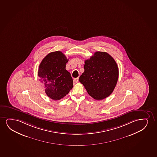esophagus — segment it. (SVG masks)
I'll return each mask as SVG.
<instances>
[{"label": "esophagus", "mask_w": 157, "mask_h": 157, "mask_svg": "<svg viewBox=\"0 0 157 157\" xmlns=\"http://www.w3.org/2000/svg\"><path fill=\"white\" fill-rule=\"evenodd\" d=\"M79 81V78H75V79H73V82H75V83H77Z\"/></svg>", "instance_id": "34e87169"}]
</instances>
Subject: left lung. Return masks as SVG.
<instances>
[{
	"instance_id": "obj_1",
	"label": "left lung",
	"mask_w": 157,
	"mask_h": 157,
	"mask_svg": "<svg viewBox=\"0 0 157 157\" xmlns=\"http://www.w3.org/2000/svg\"><path fill=\"white\" fill-rule=\"evenodd\" d=\"M84 73L80 76L82 83L90 96L101 100L110 95L119 77L118 65L113 58L104 52H96L86 60Z\"/></svg>"
}]
</instances>
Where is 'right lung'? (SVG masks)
<instances>
[{
	"instance_id": "add662e5",
	"label": "right lung",
	"mask_w": 157,
	"mask_h": 157,
	"mask_svg": "<svg viewBox=\"0 0 157 157\" xmlns=\"http://www.w3.org/2000/svg\"><path fill=\"white\" fill-rule=\"evenodd\" d=\"M68 59L60 51L46 55L39 65L38 75L45 93L53 100L67 95L73 87V80L65 69Z\"/></svg>"
}]
</instances>
